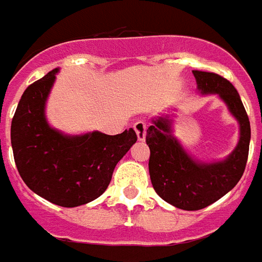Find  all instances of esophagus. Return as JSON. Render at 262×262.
I'll return each mask as SVG.
<instances>
[{"mask_svg": "<svg viewBox=\"0 0 262 262\" xmlns=\"http://www.w3.org/2000/svg\"><path fill=\"white\" fill-rule=\"evenodd\" d=\"M133 129L136 130L137 139L139 140H144L146 139V133H147V123L144 120H137L133 125Z\"/></svg>", "mask_w": 262, "mask_h": 262, "instance_id": "obj_1", "label": "esophagus"}]
</instances>
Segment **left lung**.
Listing matches in <instances>:
<instances>
[{"label":"left lung","instance_id":"obj_1","mask_svg":"<svg viewBox=\"0 0 262 262\" xmlns=\"http://www.w3.org/2000/svg\"><path fill=\"white\" fill-rule=\"evenodd\" d=\"M192 73L198 90L202 94H217L238 120L240 140L223 161L201 163L193 160L174 137L168 116L153 119L146 135L150 147V180L160 198L184 210L206 208L236 187L246 170L251 137L247 112L230 81L214 73L199 70Z\"/></svg>","mask_w":262,"mask_h":262}]
</instances>
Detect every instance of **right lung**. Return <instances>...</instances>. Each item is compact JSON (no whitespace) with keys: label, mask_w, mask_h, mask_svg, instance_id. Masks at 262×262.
I'll use <instances>...</instances> for the list:
<instances>
[{"label":"right lung","mask_w":262,"mask_h":262,"mask_svg":"<svg viewBox=\"0 0 262 262\" xmlns=\"http://www.w3.org/2000/svg\"><path fill=\"white\" fill-rule=\"evenodd\" d=\"M57 71L52 70L22 94L11 123V144L29 189L54 205L75 208L106 191L118 161L137 136L132 127L115 136L101 132L67 136L50 127L45 105Z\"/></svg>","instance_id":"right-lung-1"}]
</instances>
